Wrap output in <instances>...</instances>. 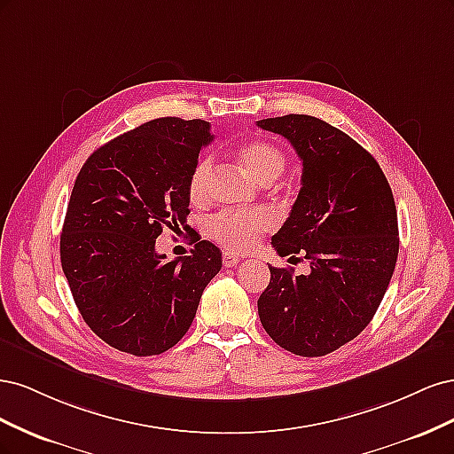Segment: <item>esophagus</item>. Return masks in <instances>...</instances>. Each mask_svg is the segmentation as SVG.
<instances>
[{
  "label": "esophagus",
  "instance_id": "obj_1",
  "mask_svg": "<svg viewBox=\"0 0 454 454\" xmlns=\"http://www.w3.org/2000/svg\"><path fill=\"white\" fill-rule=\"evenodd\" d=\"M239 261H240V257L237 255V254H232V252H223V267L225 269H231V267H237L239 265Z\"/></svg>",
  "mask_w": 454,
  "mask_h": 454
}]
</instances>
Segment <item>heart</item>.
I'll return each mask as SVG.
<instances>
[{
  "label": "heart",
  "instance_id": "obj_1",
  "mask_svg": "<svg viewBox=\"0 0 454 454\" xmlns=\"http://www.w3.org/2000/svg\"><path fill=\"white\" fill-rule=\"evenodd\" d=\"M239 159L259 182L269 184L286 170L287 159L284 151L267 140H254L239 149ZM212 177V157L197 159L187 180V195L191 202L200 204L208 199ZM270 225V217L263 210L252 212H219L204 222V231L212 240L222 244L229 252L248 250L261 232Z\"/></svg>",
  "mask_w": 454,
  "mask_h": 454
}]
</instances>
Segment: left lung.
I'll return each instance as SVG.
<instances>
[{"label":"left lung","mask_w":454,"mask_h":454,"mask_svg":"<svg viewBox=\"0 0 454 454\" xmlns=\"http://www.w3.org/2000/svg\"><path fill=\"white\" fill-rule=\"evenodd\" d=\"M257 127L284 136L303 162L297 200L272 246L310 265L299 277L269 265L259 320L277 345L316 358L358 337L387 294L400 250L392 189L373 155L322 119L292 114Z\"/></svg>","instance_id":"left-lung-1"}]
</instances>
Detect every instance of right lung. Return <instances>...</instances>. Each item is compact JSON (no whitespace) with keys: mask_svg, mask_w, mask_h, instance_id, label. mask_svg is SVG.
<instances>
[{"mask_svg":"<svg viewBox=\"0 0 454 454\" xmlns=\"http://www.w3.org/2000/svg\"><path fill=\"white\" fill-rule=\"evenodd\" d=\"M210 122L160 117L117 136L79 170L60 235L75 305L109 347L134 356L172 348L193 324L222 252L193 239L191 255L157 254L162 229L189 231L187 180Z\"/></svg>","mask_w":454,"mask_h":454,"instance_id":"obj_1","label":"right lung"}]
</instances>
